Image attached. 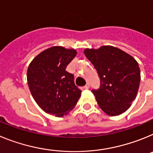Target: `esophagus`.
Returning <instances> with one entry per match:
<instances>
[{
	"label": "esophagus",
	"mask_w": 153,
	"mask_h": 153,
	"mask_svg": "<svg viewBox=\"0 0 153 153\" xmlns=\"http://www.w3.org/2000/svg\"><path fill=\"white\" fill-rule=\"evenodd\" d=\"M89 88H90V84H89V83H86V84L83 86V89H85V90H88Z\"/></svg>",
	"instance_id": "1"
}]
</instances>
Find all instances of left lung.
<instances>
[{
	"mask_svg": "<svg viewBox=\"0 0 153 153\" xmlns=\"http://www.w3.org/2000/svg\"><path fill=\"white\" fill-rule=\"evenodd\" d=\"M100 79V86L92 93L100 107L109 116H119L130 107L140 87V69L134 58L122 50L102 46L85 49Z\"/></svg>",
	"mask_w": 153,
	"mask_h": 153,
	"instance_id": "obj_1",
	"label": "left lung"
}]
</instances>
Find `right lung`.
<instances>
[{"instance_id":"add662e5","label":"right lung","mask_w":153,"mask_h":153,"mask_svg":"<svg viewBox=\"0 0 153 153\" xmlns=\"http://www.w3.org/2000/svg\"><path fill=\"white\" fill-rule=\"evenodd\" d=\"M76 51L55 46L39 53L27 73L32 97L44 112L62 117L74 109L81 96L74 76L66 70Z\"/></svg>"}]
</instances>
